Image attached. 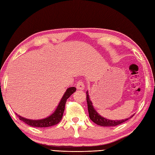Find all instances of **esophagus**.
Wrapping results in <instances>:
<instances>
[{
    "label": "esophagus",
    "instance_id": "obj_1",
    "mask_svg": "<svg viewBox=\"0 0 155 155\" xmlns=\"http://www.w3.org/2000/svg\"><path fill=\"white\" fill-rule=\"evenodd\" d=\"M76 86L77 89H79V90H84L85 89V85L84 84V81L82 80H80L78 82Z\"/></svg>",
    "mask_w": 155,
    "mask_h": 155
}]
</instances>
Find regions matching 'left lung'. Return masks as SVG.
Instances as JSON below:
<instances>
[{"instance_id": "obj_1", "label": "left lung", "mask_w": 155, "mask_h": 155, "mask_svg": "<svg viewBox=\"0 0 155 155\" xmlns=\"http://www.w3.org/2000/svg\"><path fill=\"white\" fill-rule=\"evenodd\" d=\"M86 94H87L86 97H87V108H88L89 118H90L91 121L94 123H95V124L100 126H103V127H114L125 122L128 119L131 118L134 115H133L129 118L121 119V120H110L109 119H105V117H102L99 115L97 112V111L94 109V105L92 104V102L90 100V98H89L88 91H86Z\"/></svg>"}]
</instances>
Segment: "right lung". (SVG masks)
I'll list each match as a JSON object with an SVG mask.
<instances>
[{
	"mask_svg": "<svg viewBox=\"0 0 155 155\" xmlns=\"http://www.w3.org/2000/svg\"><path fill=\"white\" fill-rule=\"evenodd\" d=\"M76 91V88L74 87H69L66 89V92L64 93L63 97H61V100L58 104L57 108L55 110L52 114L50 115L48 117H46L42 119H38V120H32L20 116L18 114H16L18 116L19 119L21 120L23 122H25L26 124L31 127H51L58 124L59 123L64 114V111L65 109V105L67 99L70 97V96Z\"/></svg>",
	"mask_w": 155,
	"mask_h": 155,
	"instance_id": "obj_1",
	"label": "right lung"
}]
</instances>
